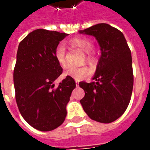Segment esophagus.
<instances>
[{"label":"esophagus","instance_id":"1","mask_svg":"<svg viewBox=\"0 0 150 150\" xmlns=\"http://www.w3.org/2000/svg\"><path fill=\"white\" fill-rule=\"evenodd\" d=\"M79 80H75V83H76V86H77V87L79 86Z\"/></svg>","mask_w":150,"mask_h":150}]
</instances>
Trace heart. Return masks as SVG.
<instances>
[{
  "instance_id": "obj_1",
  "label": "heart",
  "mask_w": 150,
  "mask_h": 150,
  "mask_svg": "<svg viewBox=\"0 0 150 150\" xmlns=\"http://www.w3.org/2000/svg\"><path fill=\"white\" fill-rule=\"evenodd\" d=\"M69 46L73 48H78L87 54L86 60L91 64L95 63L96 59L93 51H91L93 44L91 41L85 38H76L69 41ZM54 57L57 62L62 67H66L67 60H66V50L64 46L59 45L57 46L54 51ZM90 74V70L87 67H69L68 68L63 72L64 76H68L75 79H80L88 76Z\"/></svg>"
}]
</instances>
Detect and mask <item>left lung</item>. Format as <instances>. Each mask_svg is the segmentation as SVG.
Segmentation results:
<instances>
[{
  "label": "left lung",
  "instance_id": "8db88e82",
  "mask_svg": "<svg viewBox=\"0 0 150 150\" xmlns=\"http://www.w3.org/2000/svg\"><path fill=\"white\" fill-rule=\"evenodd\" d=\"M97 40L101 55L91 83L80 82L84 97L83 110L93 120L111 123L122 116L129 106L132 88V55L124 34L116 28L100 23L79 31Z\"/></svg>",
  "mask_w": 150,
  "mask_h": 150
}]
</instances>
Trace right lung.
<instances>
[{"instance_id": "add662e5", "label": "right lung", "mask_w": 150, "mask_h": 150, "mask_svg": "<svg viewBox=\"0 0 150 150\" xmlns=\"http://www.w3.org/2000/svg\"><path fill=\"white\" fill-rule=\"evenodd\" d=\"M66 36L38 29L18 46L13 71L17 104L25 120L43 132L58 128L65 120L67 104L76 86L74 79L67 76L54 88L53 83L62 73L54 51Z\"/></svg>"}]
</instances>
